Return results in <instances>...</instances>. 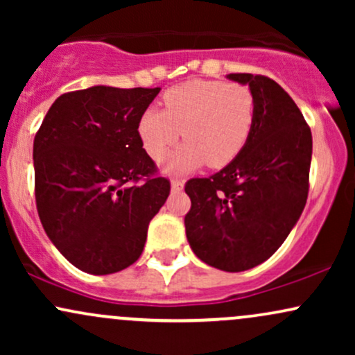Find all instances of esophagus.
I'll use <instances>...</instances> for the list:
<instances>
[{"instance_id": "obj_1", "label": "esophagus", "mask_w": 355, "mask_h": 355, "mask_svg": "<svg viewBox=\"0 0 355 355\" xmlns=\"http://www.w3.org/2000/svg\"><path fill=\"white\" fill-rule=\"evenodd\" d=\"M182 190H183V180H180V178H173L172 191H182Z\"/></svg>"}]
</instances>
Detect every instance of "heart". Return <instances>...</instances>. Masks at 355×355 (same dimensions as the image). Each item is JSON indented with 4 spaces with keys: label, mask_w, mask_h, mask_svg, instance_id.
<instances>
[{
    "label": "heart",
    "mask_w": 355,
    "mask_h": 355,
    "mask_svg": "<svg viewBox=\"0 0 355 355\" xmlns=\"http://www.w3.org/2000/svg\"><path fill=\"white\" fill-rule=\"evenodd\" d=\"M255 121V98L242 83L191 80L166 89L164 112L148 108L138 120V137L153 160H162L180 140L187 144L166 160L168 172H187L207 160L229 165L242 152Z\"/></svg>",
    "instance_id": "heart-1"
}]
</instances>
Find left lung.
<instances>
[{"mask_svg": "<svg viewBox=\"0 0 355 355\" xmlns=\"http://www.w3.org/2000/svg\"><path fill=\"white\" fill-rule=\"evenodd\" d=\"M248 85L255 121L247 145L225 168L190 178L185 232L193 254L225 272L266 262L284 243L309 195L312 133L287 92L263 75L230 73Z\"/></svg>", "mask_w": 355, "mask_h": 355, "instance_id": "obj_1", "label": "left lung"}]
</instances>
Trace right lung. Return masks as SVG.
<instances>
[{
  "instance_id": "add662e5",
  "label": "right lung",
  "mask_w": 355,
  "mask_h": 355,
  "mask_svg": "<svg viewBox=\"0 0 355 355\" xmlns=\"http://www.w3.org/2000/svg\"><path fill=\"white\" fill-rule=\"evenodd\" d=\"M160 88L92 87L58 96L33 141L42 225L68 262L93 275L123 270L145 247L170 195L138 137Z\"/></svg>"
}]
</instances>
